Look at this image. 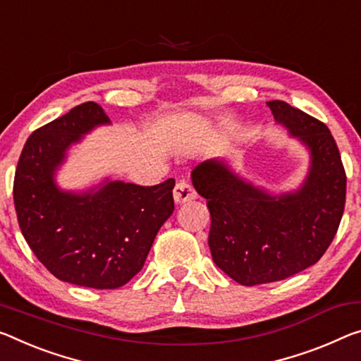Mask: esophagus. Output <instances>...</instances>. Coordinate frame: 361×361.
<instances>
[{"label":"esophagus","mask_w":361,"mask_h":361,"mask_svg":"<svg viewBox=\"0 0 361 361\" xmlns=\"http://www.w3.org/2000/svg\"><path fill=\"white\" fill-rule=\"evenodd\" d=\"M196 196H197L196 191H194L190 183H186L185 180H181L175 185L173 199H175L176 204L190 202V201H192V199H196Z\"/></svg>","instance_id":"34e87169"}]
</instances>
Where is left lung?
Segmentation results:
<instances>
[{
	"label": "left lung",
	"mask_w": 361,
	"mask_h": 361,
	"mask_svg": "<svg viewBox=\"0 0 361 361\" xmlns=\"http://www.w3.org/2000/svg\"><path fill=\"white\" fill-rule=\"evenodd\" d=\"M267 106L310 151V171L299 190L273 196L221 160L199 164L191 173L207 199L212 259L243 286L281 281L314 265L333 243L345 205L347 176L329 128L284 101Z\"/></svg>",
	"instance_id": "8db88e82"
}]
</instances>
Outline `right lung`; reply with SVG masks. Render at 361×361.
I'll return each instance as SVG.
<instances>
[{
	"instance_id": "1",
	"label": "right lung",
	"mask_w": 361,
	"mask_h": 361,
	"mask_svg": "<svg viewBox=\"0 0 361 361\" xmlns=\"http://www.w3.org/2000/svg\"><path fill=\"white\" fill-rule=\"evenodd\" d=\"M104 123H111L104 109L88 101L33 131L17 162L13 192L20 231L51 274L83 288L117 289L141 270L173 214L175 180L156 186L104 181L98 191H61L54 171L68 146Z\"/></svg>"
}]
</instances>
